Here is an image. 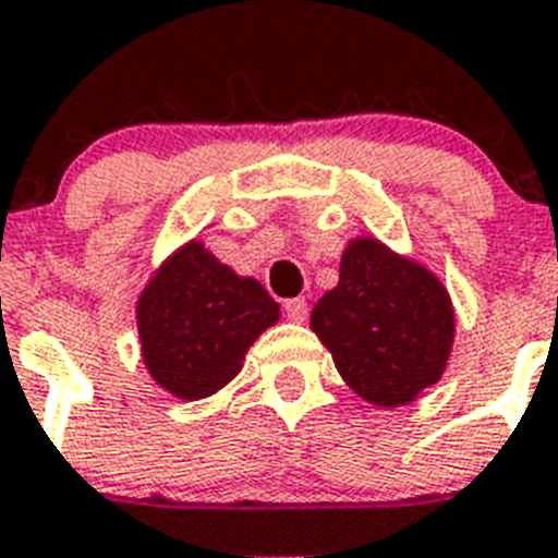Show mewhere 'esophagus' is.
I'll use <instances>...</instances> for the list:
<instances>
[{
	"label": "esophagus",
	"mask_w": 558,
	"mask_h": 558,
	"mask_svg": "<svg viewBox=\"0 0 558 558\" xmlns=\"http://www.w3.org/2000/svg\"><path fill=\"white\" fill-rule=\"evenodd\" d=\"M283 312H287L289 320H294V324H301V320H306L310 303H306V298H289V301L283 303Z\"/></svg>",
	"instance_id": "34e87169"
}]
</instances>
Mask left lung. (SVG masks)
Listing matches in <instances>:
<instances>
[{"label": "left lung", "instance_id": "1", "mask_svg": "<svg viewBox=\"0 0 558 558\" xmlns=\"http://www.w3.org/2000/svg\"><path fill=\"white\" fill-rule=\"evenodd\" d=\"M452 324L441 280L373 238L352 240L338 287L312 310V329L343 381L378 407L410 404L441 378Z\"/></svg>", "mask_w": 558, "mask_h": 558}]
</instances>
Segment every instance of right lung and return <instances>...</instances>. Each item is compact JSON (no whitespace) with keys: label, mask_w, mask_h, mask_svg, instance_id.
Here are the masks:
<instances>
[{"label":"right lung","mask_w":558,"mask_h":558,"mask_svg":"<svg viewBox=\"0 0 558 558\" xmlns=\"http://www.w3.org/2000/svg\"><path fill=\"white\" fill-rule=\"evenodd\" d=\"M280 315L257 280L189 243L166 260L137 303L140 341L151 378L197 401L232 381L240 361Z\"/></svg>","instance_id":"obj_1"}]
</instances>
